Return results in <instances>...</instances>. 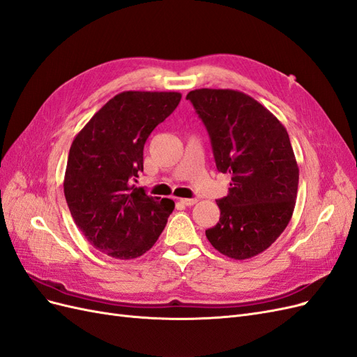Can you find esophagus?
<instances>
[{"label":"esophagus","mask_w":357,"mask_h":357,"mask_svg":"<svg viewBox=\"0 0 357 357\" xmlns=\"http://www.w3.org/2000/svg\"><path fill=\"white\" fill-rule=\"evenodd\" d=\"M180 204L186 205V207H190V205L197 204V199L195 198H180Z\"/></svg>","instance_id":"esophagus-1"}]
</instances>
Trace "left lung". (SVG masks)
<instances>
[{
    "mask_svg": "<svg viewBox=\"0 0 357 357\" xmlns=\"http://www.w3.org/2000/svg\"><path fill=\"white\" fill-rule=\"evenodd\" d=\"M207 128L215 167L231 176L218 199L220 219L205 231L222 255L250 259L265 252L289 225L299 168L289 134L252 96L234 89H195L186 96Z\"/></svg>",
    "mask_w": 357,
    "mask_h": 357,
    "instance_id": "left-lung-1",
    "label": "left lung"
}]
</instances>
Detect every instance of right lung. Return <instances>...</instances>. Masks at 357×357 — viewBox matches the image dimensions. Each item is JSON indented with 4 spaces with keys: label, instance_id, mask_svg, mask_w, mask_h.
Segmentation results:
<instances>
[{
    "label": "right lung",
    "instance_id": "obj_1",
    "mask_svg": "<svg viewBox=\"0 0 357 357\" xmlns=\"http://www.w3.org/2000/svg\"><path fill=\"white\" fill-rule=\"evenodd\" d=\"M180 100L178 92H121L74 138L63 193L77 228L107 256L128 261L144 255L174 210V201L149 197L134 181L149 135Z\"/></svg>",
    "mask_w": 357,
    "mask_h": 357
}]
</instances>
